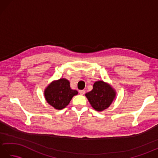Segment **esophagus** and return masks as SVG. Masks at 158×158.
Wrapping results in <instances>:
<instances>
[{"mask_svg": "<svg viewBox=\"0 0 158 158\" xmlns=\"http://www.w3.org/2000/svg\"><path fill=\"white\" fill-rule=\"evenodd\" d=\"M79 92L81 95H83L85 93V90H79Z\"/></svg>", "mask_w": 158, "mask_h": 158, "instance_id": "esophagus-1", "label": "esophagus"}]
</instances>
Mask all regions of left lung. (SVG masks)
<instances>
[{"instance_id": "left-lung-1", "label": "left lung", "mask_w": 158, "mask_h": 158, "mask_svg": "<svg viewBox=\"0 0 158 158\" xmlns=\"http://www.w3.org/2000/svg\"><path fill=\"white\" fill-rule=\"evenodd\" d=\"M92 106L97 111L108 108L115 98V92L107 83L102 81L94 83L92 91L85 94Z\"/></svg>"}]
</instances>
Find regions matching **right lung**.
<instances>
[{
    "instance_id": "1",
    "label": "right lung",
    "mask_w": 158,
    "mask_h": 158,
    "mask_svg": "<svg viewBox=\"0 0 158 158\" xmlns=\"http://www.w3.org/2000/svg\"><path fill=\"white\" fill-rule=\"evenodd\" d=\"M78 92L70 87V83L66 79L53 81L45 89V97L50 105L56 109H62L69 105L70 100Z\"/></svg>"
}]
</instances>
